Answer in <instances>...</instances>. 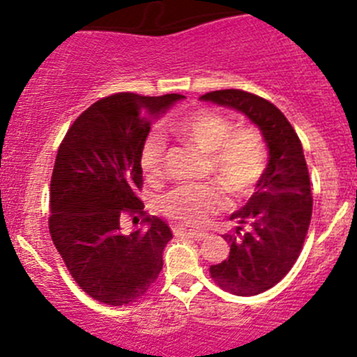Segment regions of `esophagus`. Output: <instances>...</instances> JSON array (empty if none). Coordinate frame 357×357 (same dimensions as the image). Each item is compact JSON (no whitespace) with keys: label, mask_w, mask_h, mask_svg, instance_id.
I'll return each instance as SVG.
<instances>
[{"label":"esophagus","mask_w":357,"mask_h":357,"mask_svg":"<svg viewBox=\"0 0 357 357\" xmlns=\"http://www.w3.org/2000/svg\"><path fill=\"white\" fill-rule=\"evenodd\" d=\"M174 230V235H178V237H190L193 238V241H202V238H206V231H197V230H188V228L185 227H174L172 228Z\"/></svg>","instance_id":"34e87169"}]
</instances>
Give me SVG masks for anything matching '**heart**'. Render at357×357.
<instances>
[{
    "mask_svg": "<svg viewBox=\"0 0 357 357\" xmlns=\"http://www.w3.org/2000/svg\"><path fill=\"white\" fill-rule=\"evenodd\" d=\"M176 134L209 155L218 181L231 193L244 197L255 190L266 165V148L255 129H235L230 119L211 109H199L174 126ZM164 137L151 132L141 151V165L150 179L164 171ZM223 206V192L216 183L176 186L162 199V213L183 225H199Z\"/></svg>",
    "mask_w": 357,
    "mask_h": 357,
    "instance_id": "obj_1",
    "label": "heart"
}]
</instances>
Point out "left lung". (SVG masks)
<instances>
[{"label":"left lung","instance_id":"obj_1","mask_svg":"<svg viewBox=\"0 0 357 357\" xmlns=\"http://www.w3.org/2000/svg\"><path fill=\"white\" fill-rule=\"evenodd\" d=\"M200 101L231 108L248 116L268 148V164L256 192L230 216L237 223L228 259L211 265V278L237 296H252L278 284L295 265L312 216V195L303 148L281 109L249 92L227 89Z\"/></svg>","mask_w":357,"mask_h":357}]
</instances>
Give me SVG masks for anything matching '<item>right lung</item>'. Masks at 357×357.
<instances>
[{"label": "right lung", "mask_w": 357, "mask_h": 357, "mask_svg": "<svg viewBox=\"0 0 357 357\" xmlns=\"http://www.w3.org/2000/svg\"><path fill=\"white\" fill-rule=\"evenodd\" d=\"M181 94H123L94 102L66 132L50 181L52 241L76 284L106 305L143 298L162 271L172 238L164 220L137 199L141 151L151 123ZM133 216L126 231L123 218Z\"/></svg>", "instance_id": "add662e5"}]
</instances>
